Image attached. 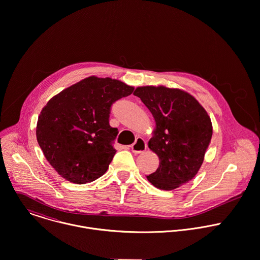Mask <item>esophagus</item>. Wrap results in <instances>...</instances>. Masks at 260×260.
I'll return each mask as SVG.
<instances>
[{"label": "esophagus", "instance_id": "esophagus-1", "mask_svg": "<svg viewBox=\"0 0 260 260\" xmlns=\"http://www.w3.org/2000/svg\"><path fill=\"white\" fill-rule=\"evenodd\" d=\"M132 148V151L136 154H140V153H143L146 149H147V143L141 139V138H138L135 143L131 146Z\"/></svg>", "mask_w": 260, "mask_h": 260}]
</instances>
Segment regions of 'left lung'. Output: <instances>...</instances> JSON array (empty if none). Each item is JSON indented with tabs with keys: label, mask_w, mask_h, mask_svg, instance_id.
I'll return each instance as SVG.
<instances>
[{
	"label": "left lung",
	"mask_w": 260,
	"mask_h": 260,
	"mask_svg": "<svg viewBox=\"0 0 260 260\" xmlns=\"http://www.w3.org/2000/svg\"><path fill=\"white\" fill-rule=\"evenodd\" d=\"M134 95L142 100L156 122L148 146L160 163L147 179L165 191L190 182L203 163L212 137L207 112L193 96L178 89L141 86Z\"/></svg>",
	"instance_id": "obj_1"
}]
</instances>
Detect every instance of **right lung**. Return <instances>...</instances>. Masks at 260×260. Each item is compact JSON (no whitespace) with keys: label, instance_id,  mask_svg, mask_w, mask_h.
Returning a JSON list of instances; mask_svg holds the SVG:
<instances>
[{"label":"right lung","instance_id":"obj_1","mask_svg":"<svg viewBox=\"0 0 260 260\" xmlns=\"http://www.w3.org/2000/svg\"><path fill=\"white\" fill-rule=\"evenodd\" d=\"M133 92V86L119 80L90 76L47 103L38 119L37 139L62 178L81 185L105 174L118 134L109 124L111 106Z\"/></svg>","mask_w":260,"mask_h":260}]
</instances>
